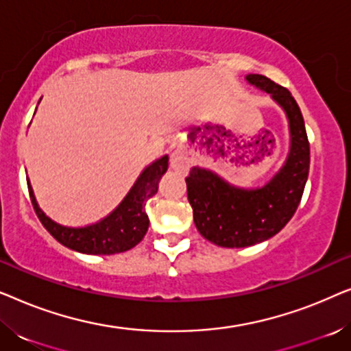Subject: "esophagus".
<instances>
[{
    "instance_id": "1",
    "label": "esophagus",
    "mask_w": 351,
    "mask_h": 351,
    "mask_svg": "<svg viewBox=\"0 0 351 351\" xmlns=\"http://www.w3.org/2000/svg\"><path fill=\"white\" fill-rule=\"evenodd\" d=\"M190 166V158L184 148H176L171 155V167L177 172H185Z\"/></svg>"
}]
</instances>
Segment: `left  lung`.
Here are the masks:
<instances>
[{
    "instance_id": "obj_1",
    "label": "left lung",
    "mask_w": 351,
    "mask_h": 351,
    "mask_svg": "<svg viewBox=\"0 0 351 351\" xmlns=\"http://www.w3.org/2000/svg\"><path fill=\"white\" fill-rule=\"evenodd\" d=\"M246 80L285 108L291 128V153L282 169L257 190L234 189L199 167L190 171L185 182L195 225L208 241L220 247H247L275 237L295 214L308 179L310 142L295 99L263 75H247Z\"/></svg>"
}]
</instances>
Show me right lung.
I'll return each mask as SVG.
<instances>
[{
  "mask_svg": "<svg viewBox=\"0 0 351 351\" xmlns=\"http://www.w3.org/2000/svg\"><path fill=\"white\" fill-rule=\"evenodd\" d=\"M167 161L169 158L162 156L161 160L148 166L113 213L84 227H69L54 222L40 209L30 184H28V193L43 227L60 244L83 254L110 256V254L129 251L145 237L150 223L145 213V203L158 191V182L169 166Z\"/></svg>",
  "mask_w": 351,
  "mask_h": 351,
  "instance_id": "right-lung-1",
  "label": "right lung"
}]
</instances>
